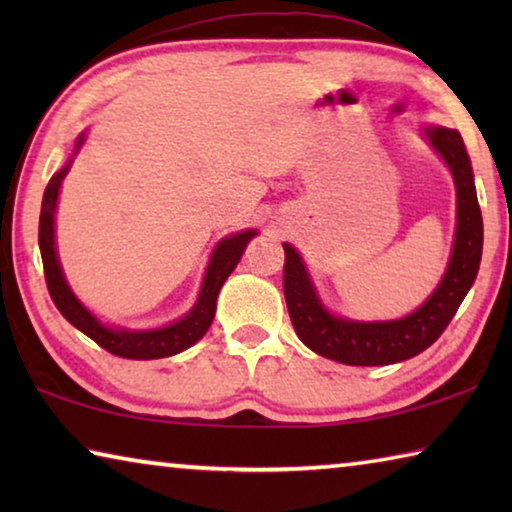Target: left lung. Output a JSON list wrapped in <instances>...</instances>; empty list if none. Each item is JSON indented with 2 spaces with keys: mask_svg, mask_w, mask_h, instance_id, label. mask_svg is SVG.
I'll use <instances>...</instances> for the list:
<instances>
[{
  "mask_svg": "<svg viewBox=\"0 0 512 512\" xmlns=\"http://www.w3.org/2000/svg\"><path fill=\"white\" fill-rule=\"evenodd\" d=\"M424 137L456 187V232L443 280L422 305L397 320H352L329 311L305 262L291 244L284 246V298L300 341L325 359L345 366H388L415 357L445 332L479 273L483 219L476 201L474 173L463 137L445 126H427Z\"/></svg>",
  "mask_w": 512,
  "mask_h": 512,
  "instance_id": "obj_1",
  "label": "left lung"
}]
</instances>
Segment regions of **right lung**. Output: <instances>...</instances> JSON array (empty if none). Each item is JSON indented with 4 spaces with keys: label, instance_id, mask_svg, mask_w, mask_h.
<instances>
[{
    "label": "right lung",
    "instance_id": "obj_1",
    "mask_svg": "<svg viewBox=\"0 0 512 512\" xmlns=\"http://www.w3.org/2000/svg\"><path fill=\"white\" fill-rule=\"evenodd\" d=\"M85 142V133L76 137L74 149L69 153L65 167L51 176L49 185L42 196V210H40V228H38V244L42 255V266H45V280L49 296L54 300L60 314H63L69 323L76 329H81L85 336H90L94 343H99L103 350L124 359H162L173 357V354L192 348L196 341H201L207 329H210L216 311V298L223 282L228 275L235 271L241 255H244L250 239L257 235V230H241L235 235L223 237L216 248L212 250L210 264L205 268L201 293L194 302V307L187 311L183 318L173 320V323L155 329H128V327H110L92 314V311L83 305V302L74 296L72 287H69L60 266L58 250H56V205L63 178L72 169V162L76 153L81 151Z\"/></svg>",
    "mask_w": 512,
    "mask_h": 512
}]
</instances>
